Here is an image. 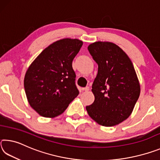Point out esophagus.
Segmentation results:
<instances>
[{
  "instance_id": "1",
  "label": "esophagus",
  "mask_w": 160,
  "mask_h": 160,
  "mask_svg": "<svg viewBox=\"0 0 160 160\" xmlns=\"http://www.w3.org/2000/svg\"><path fill=\"white\" fill-rule=\"evenodd\" d=\"M82 90L85 91V92L89 91L90 90V88H89V87H86V88H82Z\"/></svg>"
}]
</instances>
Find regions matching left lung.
<instances>
[{
    "label": "left lung",
    "mask_w": 160,
    "mask_h": 160,
    "mask_svg": "<svg viewBox=\"0 0 160 160\" xmlns=\"http://www.w3.org/2000/svg\"><path fill=\"white\" fill-rule=\"evenodd\" d=\"M88 51L98 65L92 84L94 101L86 109L102 126L118 125L132 112L140 85L132 61L124 51L109 42H96Z\"/></svg>",
    "instance_id": "left-lung-1"
}]
</instances>
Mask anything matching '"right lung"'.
I'll use <instances>...</instances> for the list:
<instances>
[{"label": "right lung", "mask_w": 160, "mask_h": 160, "mask_svg": "<svg viewBox=\"0 0 160 160\" xmlns=\"http://www.w3.org/2000/svg\"><path fill=\"white\" fill-rule=\"evenodd\" d=\"M82 44L78 39L58 40L43 50L29 66L24 87L29 105L40 116L61 115L79 94L72 62Z\"/></svg>", "instance_id": "right-lung-1"}]
</instances>
